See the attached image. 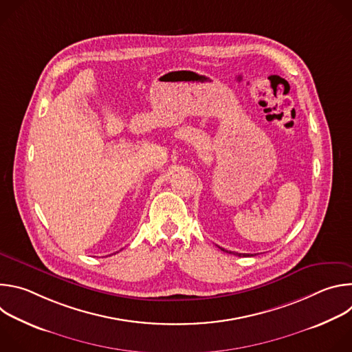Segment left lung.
I'll return each instance as SVG.
<instances>
[{
  "label": "left lung",
  "instance_id": "left-lung-1",
  "mask_svg": "<svg viewBox=\"0 0 352 352\" xmlns=\"http://www.w3.org/2000/svg\"><path fill=\"white\" fill-rule=\"evenodd\" d=\"M224 250V249H223ZM231 254V252H230ZM234 255H236V256H249L248 254H234ZM250 256H252V255H250Z\"/></svg>",
  "mask_w": 352,
  "mask_h": 352
}]
</instances>
